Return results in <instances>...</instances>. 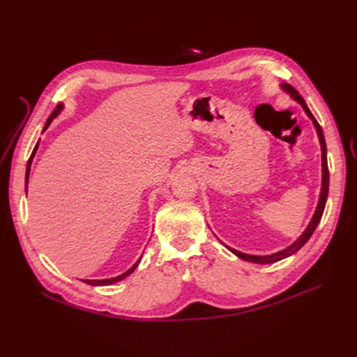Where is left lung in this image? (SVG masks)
<instances>
[{"label":"left lung","instance_id":"left-lung-1","mask_svg":"<svg viewBox=\"0 0 357 357\" xmlns=\"http://www.w3.org/2000/svg\"><path fill=\"white\" fill-rule=\"evenodd\" d=\"M280 88H282L287 95H290V98L295 100L302 107V109H304L305 114L308 116V119L312 122V125H314V129H316L317 137H319L320 150H321V189H320L317 207L314 210V214H312L310 223L307 225V228L304 229V232H302L294 243H291L287 247H284L283 250H278V252L271 253V255H248V253H243V252L235 250V248H232V247L222 243L236 257H240V259H243V261H247V262H253V264H274V262L282 261V259H286V257L291 256L294 253H296L299 248L310 240V236L312 235V232H314V229L317 228V225H319V222L321 219L323 210H325L326 199H328V192H329V171H328V158H326V143H325V135H323V131H321V126L317 123L314 116L311 114V112H310V109L307 107L305 101L302 100V96L298 93V91H295L287 83H282V84H280Z\"/></svg>","mask_w":357,"mask_h":357}]
</instances>
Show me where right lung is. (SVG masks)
<instances>
[{
    "mask_svg": "<svg viewBox=\"0 0 357 357\" xmlns=\"http://www.w3.org/2000/svg\"><path fill=\"white\" fill-rule=\"evenodd\" d=\"M63 110V104L61 102V104H58V107L55 110H53V113L50 114V117L47 119V122H46V125H45V129H43V132L46 131V129L50 126V123H52V121L55 117H58L59 114H61V112ZM38 144H40V139L37 142V144H36V147H34V150H32V153H31V158H29V160H28V165H26V174H25V190L28 192V181H29V172H31V165H32V159H34V156H36V153H37V150H38ZM139 261H142V257L138 259V261L128 269V271H125L123 274H121V275H116V277H112V278H104V280H82V282H84L86 284H91V286H110V284H114V283H117V282H121V280H123V278H126L129 274H132L134 271H135V268L138 266V264H139Z\"/></svg>",
    "mask_w": 357,
    "mask_h": 357,
    "instance_id": "right-lung-1",
    "label": "right lung"
}]
</instances>
